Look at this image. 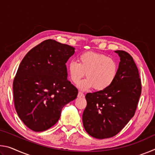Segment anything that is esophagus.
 Masks as SVG:
<instances>
[{"mask_svg": "<svg viewBox=\"0 0 155 155\" xmlns=\"http://www.w3.org/2000/svg\"><path fill=\"white\" fill-rule=\"evenodd\" d=\"M78 98H81V97L83 98V97H85V95H84L83 93L79 91V92H78Z\"/></svg>", "mask_w": 155, "mask_h": 155, "instance_id": "esophagus-1", "label": "esophagus"}]
</instances>
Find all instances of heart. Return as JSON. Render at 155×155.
<instances>
[{
  "instance_id": "b5f03b06",
  "label": "heart",
  "mask_w": 155,
  "mask_h": 155,
  "mask_svg": "<svg viewBox=\"0 0 155 155\" xmlns=\"http://www.w3.org/2000/svg\"><path fill=\"white\" fill-rule=\"evenodd\" d=\"M68 73L74 83H78L86 72L87 78L78 84L81 90L94 87L103 91L111 87L118 73V65L114 59L105 54L86 52L78 56V62L72 60L68 64Z\"/></svg>"
}]
</instances>
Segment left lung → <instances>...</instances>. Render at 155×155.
<instances>
[{
	"label": "left lung",
	"instance_id": "8db88e82",
	"mask_svg": "<svg viewBox=\"0 0 155 155\" xmlns=\"http://www.w3.org/2000/svg\"><path fill=\"white\" fill-rule=\"evenodd\" d=\"M115 52L120 61L114 83L105 90L85 96L83 127L89 135L97 139L117 135L133 117L141 96V79L133 57L124 51Z\"/></svg>",
	"mask_w": 155,
	"mask_h": 155
}]
</instances>
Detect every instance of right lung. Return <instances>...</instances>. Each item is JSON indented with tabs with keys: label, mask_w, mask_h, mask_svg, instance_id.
<instances>
[{
	"label": "right lung",
	"mask_w": 155,
	"mask_h": 155,
	"mask_svg": "<svg viewBox=\"0 0 155 155\" xmlns=\"http://www.w3.org/2000/svg\"><path fill=\"white\" fill-rule=\"evenodd\" d=\"M74 48L53 40L34 47L21 61L13 83L15 108L33 131L48 129L58 121L78 90L67 79L66 62Z\"/></svg>",
	"instance_id": "right-lung-1"
}]
</instances>
